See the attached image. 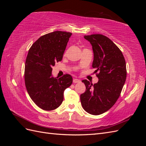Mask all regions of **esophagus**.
I'll list each match as a JSON object with an SVG mask.
<instances>
[{
	"label": "esophagus",
	"mask_w": 146,
	"mask_h": 146,
	"mask_svg": "<svg viewBox=\"0 0 146 146\" xmlns=\"http://www.w3.org/2000/svg\"><path fill=\"white\" fill-rule=\"evenodd\" d=\"M73 82L74 83H80V80H79V79H77V78H74L73 80Z\"/></svg>",
	"instance_id": "34e87169"
}]
</instances>
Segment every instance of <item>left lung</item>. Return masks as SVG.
I'll return each instance as SVG.
<instances>
[{
    "label": "left lung",
    "mask_w": 146,
    "mask_h": 146,
    "mask_svg": "<svg viewBox=\"0 0 146 146\" xmlns=\"http://www.w3.org/2000/svg\"><path fill=\"white\" fill-rule=\"evenodd\" d=\"M84 38L92 46V67L99 73L97 75L99 81L94 85L82 80L86 91L80 95V101L87 113L99 115L111 108L120 96L126 80V63L122 52L108 37L94 34Z\"/></svg>",
    "instance_id": "left-lung-1"
}]
</instances>
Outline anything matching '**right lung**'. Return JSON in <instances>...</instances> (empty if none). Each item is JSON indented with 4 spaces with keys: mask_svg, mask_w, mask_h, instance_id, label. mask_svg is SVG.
Segmentation results:
<instances>
[{
    "mask_svg": "<svg viewBox=\"0 0 146 146\" xmlns=\"http://www.w3.org/2000/svg\"><path fill=\"white\" fill-rule=\"evenodd\" d=\"M72 33L55 31L41 36L29 49L25 64V84L30 98L46 111L62 104L64 91L72 83L69 74L59 78L52 76V66L62 60Z\"/></svg>",
    "mask_w": 146,
    "mask_h": 146,
    "instance_id": "obj_1",
    "label": "right lung"
}]
</instances>
